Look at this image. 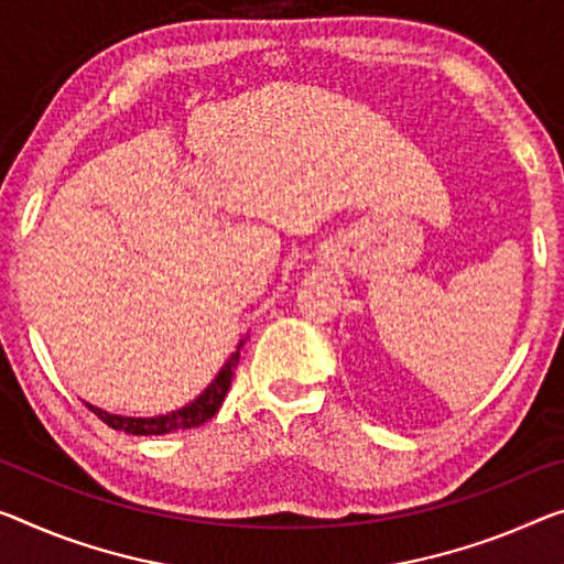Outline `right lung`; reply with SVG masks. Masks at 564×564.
I'll use <instances>...</instances> for the list:
<instances>
[{
  "mask_svg": "<svg viewBox=\"0 0 564 564\" xmlns=\"http://www.w3.org/2000/svg\"><path fill=\"white\" fill-rule=\"evenodd\" d=\"M241 345H245V340L237 343V350L229 355V360L224 362L219 372H216L212 383L206 386L192 403L181 405V409L171 411V413H159V415H149V419H141V415L108 413L93 403H85V405H88V409L98 415L100 421H106L110 429L133 433V436H163V433L196 429V426H202V423L209 421L212 415L221 409L224 398H227V393H229L234 368H237V362H239Z\"/></svg>",
  "mask_w": 564,
  "mask_h": 564,
  "instance_id": "add662e5",
  "label": "right lung"
}]
</instances>
